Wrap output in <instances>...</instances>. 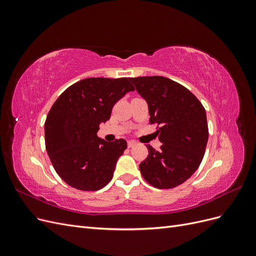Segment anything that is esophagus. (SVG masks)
<instances>
[{
  "label": "esophagus",
  "mask_w": 256,
  "mask_h": 256,
  "mask_svg": "<svg viewBox=\"0 0 256 256\" xmlns=\"http://www.w3.org/2000/svg\"><path fill=\"white\" fill-rule=\"evenodd\" d=\"M136 141H128V147L129 148H131V147H134L136 145Z\"/></svg>",
  "instance_id": "34e87169"
}]
</instances>
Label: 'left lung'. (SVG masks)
Wrapping results in <instances>:
<instances>
[{
    "instance_id": "left-lung-1",
    "label": "left lung",
    "mask_w": 256,
    "mask_h": 256,
    "mask_svg": "<svg viewBox=\"0 0 256 256\" xmlns=\"http://www.w3.org/2000/svg\"><path fill=\"white\" fill-rule=\"evenodd\" d=\"M147 102L150 124L162 143L160 150L147 144L148 156L141 162L144 180L158 189H171L190 178L203 160L208 141L204 106L180 83L164 76L130 78Z\"/></svg>"
}]
</instances>
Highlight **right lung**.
<instances>
[{
  "label": "right lung",
  "mask_w": 256,
  "mask_h": 256,
  "mask_svg": "<svg viewBox=\"0 0 256 256\" xmlns=\"http://www.w3.org/2000/svg\"><path fill=\"white\" fill-rule=\"evenodd\" d=\"M134 90L130 78H88L62 92L44 122L46 150L67 184L83 191L104 188L127 148L124 138L106 142L97 136L113 106Z\"/></svg>",
  "instance_id": "1"
}]
</instances>
